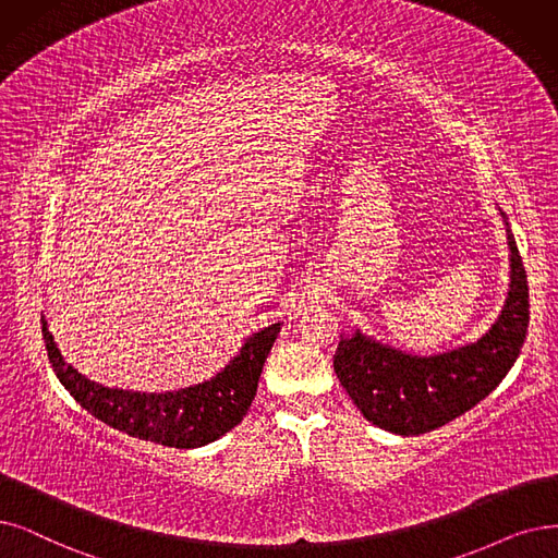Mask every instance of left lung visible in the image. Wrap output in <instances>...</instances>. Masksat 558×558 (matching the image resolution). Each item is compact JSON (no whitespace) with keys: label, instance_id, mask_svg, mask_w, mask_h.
<instances>
[{"label":"left lung","instance_id":"8db88e82","mask_svg":"<svg viewBox=\"0 0 558 558\" xmlns=\"http://www.w3.org/2000/svg\"><path fill=\"white\" fill-rule=\"evenodd\" d=\"M510 283L497 320L472 343L437 354H412L375 341L362 329L341 337L333 371L373 426L423 435L478 405L515 364L529 327V286L508 217Z\"/></svg>","mask_w":558,"mask_h":558}]
</instances>
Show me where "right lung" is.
I'll use <instances>...</instances> for the list:
<instances>
[{
	"mask_svg": "<svg viewBox=\"0 0 558 558\" xmlns=\"http://www.w3.org/2000/svg\"><path fill=\"white\" fill-rule=\"evenodd\" d=\"M281 323L263 327L244 339L233 360L210 380L178 391L146 393L111 389L88 380L63 360L43 316V339L59 383L77 403L107 426L130 437L173 449H198L235 428L252 408L263 364L270 354Z\"/></svg>",
	"mask_w": 558,
	"mask_h": 558,
	"instance_id": "obj_1",
	"label": "right lung"
}]
</instances>
